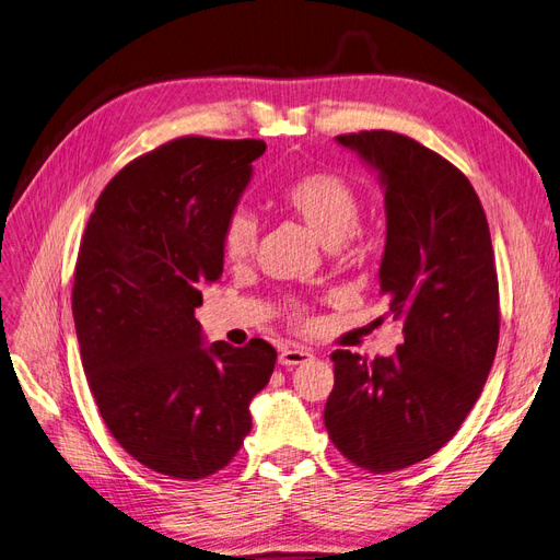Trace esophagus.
<instances>
[{
    "label": "esophagus",
    "mask_w": 560,
    "mask_h": 560,
    "mask_svg": "<svg viewBox=\"0 0 560 560\" xmlns=\"http://www.w3.org/2000/svg\"><path fill=\"white\" fill-rule=\"evenodd\" d=\"M308 360H314V355L308 353V350L304 348H283L281 355H279V362L285 366V369H293L298 364H304Z\"/></svg>",
    "instance_id": "obj_1"
}]
</instances>
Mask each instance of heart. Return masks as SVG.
I'll use <instances>...</instances> for the list:
<instances>
[{"label":"heart","mask_w":560,"mask_h":560,"mask_svg":"<svg viewBox=\"0 0 560 560\" xmlns=\"http://www.w3.org/2000/svg\"><path fill=\"white\" fill-rule=\"evenodd\" d=\"M283 205L327 248L341 246L360 223V198L353 186L335 173L302 175L283 191ZM221 246L223 256L233 262L252 258L258 246V221L246 212H235L223 225Z\"/></svg>","instance_id":"b5f03b06"}]
</instances>
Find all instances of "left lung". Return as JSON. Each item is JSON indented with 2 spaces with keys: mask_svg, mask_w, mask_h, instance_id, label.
I'll return each instance as SVG.
<instances>
[{
  "mask_svg": "<svg viewBox=\"0 0 560 560\" xmlns=\"http://www.w3.org/2000/svg\"><path fill=\"white\" fill-rule=\"evenodd\" d=\"M337 142L383 186L378 281L404 343L376 360L335 350L323 420L350 464L392 472L436 454L478 401L499 348V279L480 198L450 161L392 131Z\"/></svg>",
  "mask_w": 560,
  "mask_h": 560,
  "instance_id": "obj_1",
  "label": "left lung"
}]
</instances>
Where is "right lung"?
Returning <instances> with one entry per match:
<instances>
[{
    "mask_svg": "<svg viewBox=\"0 0 560 560\" xmlns=\"http://www.w3.org/2000/svg\"><path fill=\"white\" fill-rule=\"evenodd\" d=\"M262 140L179 138L131 161L80 242L73 320L101 418L136 462L177 480L231 464L277 350L205 341L202 288L223 272V225Z\"/></svg>",
    "mask_w": 560,
    "mask_h": 560,
    "instance_id": "add662e5",
    "label": "right lung"
}]
</instances>
